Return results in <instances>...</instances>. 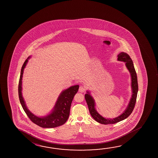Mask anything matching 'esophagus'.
I'll list each match as a JSON object with an SVG mask.
<instances>
[{
  "label": "esophagus",
  "mask_w": 158,
  "mask_h": 158,
  "mask_svg": "<svg viewBox=\"0 0 158 158\" xmlns=\"http://www.w3.org/2000/svg\"><path fill=\"white\" fill-rule=\"evenodd\" d=\"M85 88L84 86L81 85L79 89V91L80 93H84L85 91Z\"/></svg>",
  "instance_id": "esophagus-1"
}]
</instances>
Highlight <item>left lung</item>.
<instances>
[{"label":"left lung","mask_w":158,"mask_h":158,"mask_svg":"<svg viewBox=\"0 0 158 158\" xmlns=\"http://www.w3.org/2000/svg\"><path fill=\"white\" fill-rule=\"evenodd\" d=\"M118 60L126 62V65L127 69H128L131 75L132 78V98L130 100L128 106L123 114H121L117 117H116L113 119H108L105 118L101 116L98 112L96 111L95 108V102L92 96L90 95V93L87 91V94L85 95L86 103L88 104V107L89 112L90 113L91 116L93 117L94 119L96 121L100 123L104 124H114L119 121H121L123 119L127 118L131 114H132L135 108V105L137 100V93L138 90V80H137V73L135 70V67L133 65V62L132 59L128 54L125 52H121L117 56Z\"/></svg>","instance_id":"left-lung-1"}]
</instances>
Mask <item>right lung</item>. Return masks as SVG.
<instances>
[{"label":"right lung","instance_id":"1","mask_svg":"<svg viewBox=\"0 0 158 158\" xmlns=\"http://www.w3.org/2000/svg\"><path fill=\"white\" fill-rule=\"evenodd\" d=\"M29 58L30 57H28L25 60L21 68L20 77L19 82V97L21 106L31 121L40 127L42 128H54L62 126V124H64L69 117L72 102L74 96L78 92L79 86L78 85L73 86L63 91L58 98L52 113L48 116L44 117H39L35 116L26 107L21 93L22 78L23 69L28 62Z\"/></svg>","mask_w":158,"mask_h":158}]
</instances>
